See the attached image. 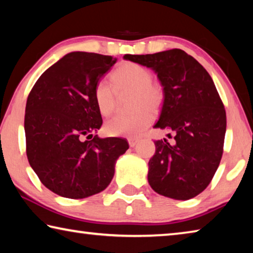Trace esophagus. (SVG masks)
Returning a JSON list of instances; mask_svg holds the SVG:
<instances>
[{"mask_svg": "<svg viewBox=\"0 0 253 253\" xmlns=\"http://www.w3.org/2000/svg\"><path fill=\"white\" fill-rule=\"evenodd\" d=\"M138 138H135V137H129V138H128V144H129V146L130 147H134L135 145L137 144V142H138Z\"/></svg>", "mask_w": 253, "mask_h": 253, "instance_id": "obj_1", "label": "esophagus"}]
</instances>
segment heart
<instances>
[{
  "mask_svg": "<svg viewBox=\"0 0 253 253\" xmlns=\"http://www.w3.org/2000/svg\"><path fill=\"white\" fill-rule=\"evenodd\" d=\"M111 84L99 80L93 89L98 110L109 116L116 109L118 93H132L131 115H118L105 124V131L115 137H137L151 125L153 111L161 108L164 101V89L154 81L149 69L135 62H124L111 74Z\"/></svg>",
  "mask_w": 253,
  "mask_h": 253,
  "instance_id": "heart-1",
  "label": "heart"
}]
</instances>
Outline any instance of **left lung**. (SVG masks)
<instances>
[{
	"mask_svg": "<svg viewBox=\"0 0 253 253\" xmlns=\"http://www.w3.org/2000/svg\"><path fill=\"white\" fill-rule=\"evenodd\" d=\"M124 59L151 68L163 89L155 128L172 129L174 144L156 140L148 162V183L156 193L190 200L203 192L219 168L226 129L225 109L211 76L181 49Z\"/></svg>",
	"mask_w": 253,
	"mask_h": 253,
	"instance_id": "obj_1",
	"label": "left lung"
}]
</instances>
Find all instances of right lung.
Segmentation results:
<instances>
[{
	"mask_svg": "<svg viewBox=\"0 0 253 253\" xmlns=\"http://www.w3.org/2000/svg\"><path fill=\"white\" fill-rule=\"evenodd\" d=\"M116 61L110 55L68 53L41 75L28 97L29 163L41 183L63 198L84 199L104 191L118 157L129 147L125 139L92 135L102 125L93 89Z\"/></svg>",
	"mask_w": 253,
	"mask_h": 253,
	"instance_id": "obj_1",
	"label": "right lung"
}]
</instances>
